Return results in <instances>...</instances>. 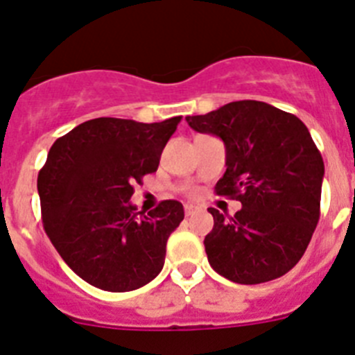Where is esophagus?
<instances>
[{"label": "esophagus", "instance_id": "34e87169", "mask_svg": "<svg viewBox=\"0 0 355 355\" xmlns=\"http://www.w3.org/2000/svg\"><path fill=\"white\" fill-rule=\"evenodd\" d=\"M199 211H200L199 206H196V205H184V215H187V216H193V215H196V213H199Z\"/></svg>", "mask_w": 355, "mask_h": 355}]
</instances>
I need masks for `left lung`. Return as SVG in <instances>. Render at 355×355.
Listing matches in <instances>:
<instances>
[{"instance_id":"obj_1","label":"left lung","mask_w":355,"mask_h":355,"mask_svg":"<svg viewBox=\"0 0 355 355\" xmlns=\"http://www.w3.org/2000/svg\"><path fill=\"white\" fill-rule=\"evenodd\" d=\"M199 133L225 146V172L216 196L241 202L225 218L213 215L206 234L208 261L238 284H259L290 272L306 252L320 218L324 159L295 115L263 101H234L187 117Z\"/></svg>"}]
</instances>
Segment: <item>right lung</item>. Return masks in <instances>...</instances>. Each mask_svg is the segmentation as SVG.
<instances>
[{
  "label": "right lung",
  "instance_id": "1",
  "mask_svg": "<svg viewBox=\"0 0 355 355\" xmlns=\"http://www.w3.org/2000/svg\"><path fill=\"white\" fill-rule=\"evenodd\" d=\"M180 121L92 119L49 149L37 180L44 231L69 268L92 286L131 291L162 272L183 205L162 200L142 215L130 199L133 184L156 172Z\"/></svg>",
  "mask_w": 355,
  "mask_h": 355
}]
</instances>
